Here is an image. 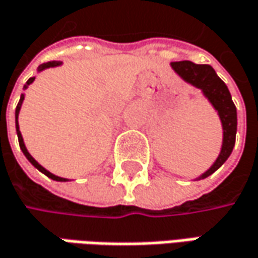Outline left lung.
<instances>
[{"label":"left lung","mask_w":258,"mask_h":258,"mask_svg":"<svg viewBox=\"0 0 258 258\" xmlns=\"http://www.w3.org/2000/svg\"><path fill=\"white\" fill-rule=\"evenodd\" d=\"M171 67L185 83L194 86L196 89H200L203 96L212 103V106L219 115L222 131H223L222 147L215 163L205 174L197 178V179H205L215 171H218L232 153L235 136H236V108L226 84L220 80L216 71L210 66L194 64L191 61H178V62H171Z\"/></svg>","instance_id":"8db88e82"}]
</instances>
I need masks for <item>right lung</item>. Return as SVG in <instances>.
<instances>
[{"mask_svg": "<svg viewBox=\"0 0 258 258\" xmlns=\"http://www.w3.org/2000/svg\"><path fill=\"white\" fill-rule=\"evenodd\" d=\"M62 62L61 61H49V62H45V64H42V66H39L38 67V73L40 71H43V70L46 69H52V67H58V66H61ZM35 82V77H30L26 84H24L23 89H27L29 87V84H32ZM23 100H24V93H22V96H20V100H19V105H17V108H16V131H17V137H19V144H20V149H22V152L24 153V156L27 158V160L36 168L39 169L42 174H45L48 178H51L53 181H61V182H66V181H69L67 178H61V176H56V175L51 174L49 171H46L42 165H39L36 160L33 159V156L27 152V149H26V146H24V142H23V137H22V133H20V128H19V114H20V109H22V105H23Z\"/></svg>", "mask_w": 258, "mask_h": 258, "instance_id": "add662e5", "label": "right lung"}]
</instances>
